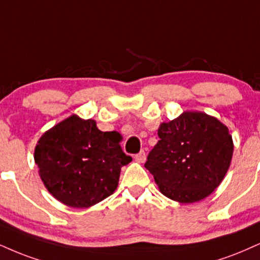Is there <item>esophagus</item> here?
Masks as SVG:
<instances>
[{"label": "esophagus", "mask_w": 260, "mask_h": 260, "mask_svg": "<svg viewBox=\"0 0 260 260\" xmlns=\"http://www.w3.org/2000/svg\"><path fill=\"white\" fill-rule=\"evenodd\" d=\"M136 161L139 162V164H144V162L146 161V155H145V151H140L138 155H136Z\"/></svg>", "instance_id": "obj_1"}]
</instances>
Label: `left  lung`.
Instances as JSON below:
<instances>
[{"mask_svg":"<svg viewBox=\"0 0 260 260\" xmlns=\"http://www.w3.org/2000/svg\"><path fill=\"white\" fill-rule=\"evenodd\" d=\"M145 168L166 198L180 203L201 201L220 185L234 152L229 128L202 111H184L162 122Z\"/></svg>","mask_w":260,"mask_h":260,"instance_id":"8db88e82","label":"left lung"}]
</instances>
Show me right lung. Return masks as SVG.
<instances>
[{
  "label": "right lung",
  "mask_w": 260,
  "mask_h": 260,
  "mask_svg": "<svg viewBox=\"0 0 260 260\" xmlns=\"http://www.w3.org/2000/svg\"><path fill=\"white\" fill-rule=\"evenodd\" d=\"M118 132H102L92 118L71 115L36 144L35 164L43 185L69 207L88 208L112 195L121 168L132 161Z\"/></svg>",
  "instance_id": "obj_1"
}]
</instances>
